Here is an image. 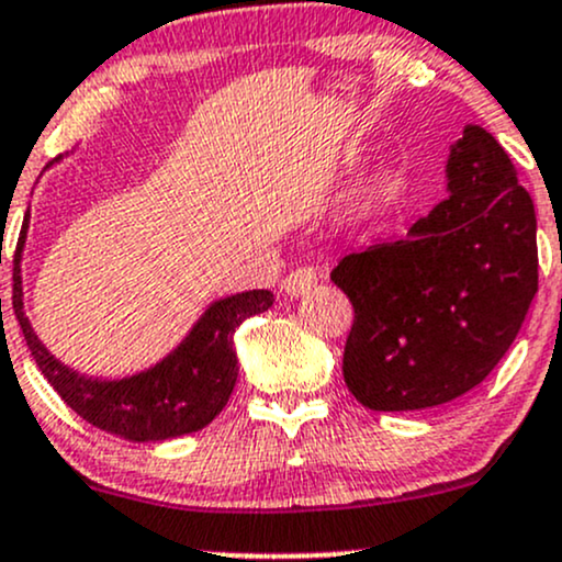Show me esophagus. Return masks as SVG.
I'll return each instance as SVG.
<instances>
[{"mask_svg":"<svg viewBox=\"0 0 562 562\" xmlns=\"http://www.w3.org/2000/svg\"><path fill=\"white\" fill-rule=\"evenodd\" d=\"M314 285H317V271H314L312 267L293 269L291 274L285 277V282H282V288H285V293L291 295V299H299V295L312 291Z\"/></svg>","mask_w":562,"mask_h":562,"instance_id":"obj_1","label":"esophagus"}]
</instances>
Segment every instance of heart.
<instances>
[{"label": "heart", "instance_id": "heart-1", "mask_svg": "<svg viewBox=\"0 0 562 562\" xmlns=\"http://www.w3.org/2000/svg\"><path fill=\"white\" fill-rule=\"evenodd\" d=\"M390 194H392V183L390 181H375L366 191V205L368 207L381 205V202H384Z\"/></svg>", "mask_w": 562, "mask_h": 562}]
</instances>
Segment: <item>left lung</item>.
Masks as SVG:
<instances>
[{"instance_id":"obj_1","label":"left lung","mask_w":562,"mask_h":562,"mask_svg":"<svg viewBox=\"0 0 562 562\" xmlns=\"http://www.w3.org/2000/svg\"><path fill=\"white\" fill-rule=\"evenodd\" d=\"M446 181L405 237L349 252L330 274L355 306L344 381L371 411L435 408L477 386L539 288L533 202L498 140L467 125Z\"/></svg>"}]
</instances>
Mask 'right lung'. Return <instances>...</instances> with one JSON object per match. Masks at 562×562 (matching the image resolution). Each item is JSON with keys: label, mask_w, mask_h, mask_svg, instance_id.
I'll return each instance as SVG.
<instances>
[{"label": "right lung", "mask_w": 562, "mask_h": 562, "mask_svg": "<svg viewBox=\"0 0 562 562\" xmlns=\"http://www.w3.org/2000/svg\"><path fill=\"white\" fill-rule=\"evenodd\" d=\"M60 159L64 157H55L45 170L58 165ZM29 221L31 213L26 211L18 239L21 258ZM271 304H274L271 291H245L215 299L191 325L181 344L162 360L122 379H98L64 366L40 341L23 310L21 263L15 267V285H12V310L18 325L53 390L92 427L131 442H162L205 429L229 403L237 384L239 366L234 351V330L252 314L267 312Z\"/></svg>", "instance_id": "add662e5"}]
</instances>
